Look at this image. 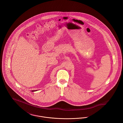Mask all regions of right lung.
Segmentation results:
<instances>
[{
    "label": "right lung",
    "instance_id": "add662e5",
    "mask_svg": "<svg viewBox=\"0 0 123 123\" xmlns=\"http://www.w3.org/2000/svg\"><path fill=\"white\" fill-rule=\"evenodd\" d=\"M37 91V90H32V92H35V91Z\"/></svg>",
    "mask_w": 123,
    "mask_h": 123
}]
</instances>
